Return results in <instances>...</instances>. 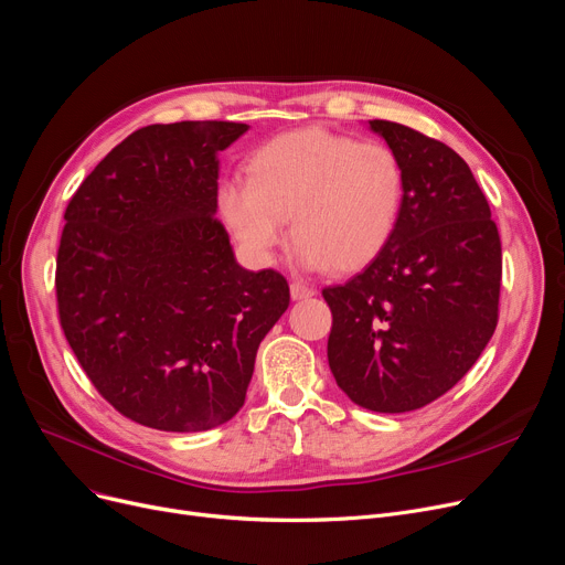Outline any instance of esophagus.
Here are the masks:
<instances>
[{
    "mask_svg": "<svg viewBox=\"0 0 565 565\" xmlns=\"http://www.w3.org/2000/svg\"><path fill=\"white\" fill-rule=\"evenodd\" d=\"M313 288L311 286H307V284H302V281H292L290 284V298L292 300H307V298H311L313 296Z\"/></svg>",
    "mask_w": 565,
    "mask_h": 565,
    "instance_id": "obj_1",
    "label": "esophagus"
}]
</instances>
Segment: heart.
<instances>
[{"mask_svg":"<svg viewBox=\"0 0 565 565\" xmlns=\"http://www.w3.org/2000/svg\"><path fill=\"white\" fill-rule=\"evenodd\" d=\"M247 173L218 189L216 203L258 263L273 260L288 218L300 263L332 273L376 258L399 224L406 175L385 142L309 127L263 142Z\"/></svg>","mask_w":565,"mask_h":565,"instance_id":"heart-1","label":"heart"}]
</instances>
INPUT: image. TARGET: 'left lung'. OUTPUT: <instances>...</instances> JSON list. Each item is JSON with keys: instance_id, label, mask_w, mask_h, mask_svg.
<instances>
[{"instance_id": "8db88e82", "label": "left lung", "mask_w": 565, "mask_h": 565, "mask_svg": "<svg viewBox=\"0 0 565 565\" xmlns=\"http://www.w3.org/2000/svg\"><path fill=\"white\" fill-rule=\"evenodd\" d=\"M370 127L402 159L406 193L383 252L323 288L328 362L358 406L406 413L446 395L492 339L501 237L471 168L446 142L387 119Z\"/></svg>"}]
</instances>
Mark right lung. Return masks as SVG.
Returning a JSON list of instances; mask_svg holds the SVG:
<instances>
[{
	"instance_id": "obj_1",
	"label": "right lung",
	"mask_w": 565,
	"mask_h": 565,
	"mask_svg": "<svg viewBox=\"0 0 565 565\" xmlns=\"http://www.w3.org/2000/svg\"><path fill=\"white\" fill-rule=\"evenodd\" d=\"M247 129L216 119L142 127L66 205L60 323L92 385L138 425L228 423L263 337L288 309V281L239 267L214 216L216 152Z\"/></svg>"
}]
</instances>
